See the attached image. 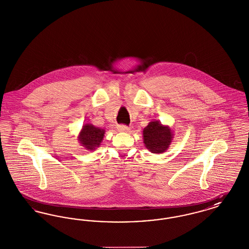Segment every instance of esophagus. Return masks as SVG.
<instances>
[{"instance_id": "34e87169", "label": "esophagus", "mask_w": 249, "mask_h": 249, "mask_svg": "<svg viewBox=\"0 0 249 249\" xmlns=\"http://www.w3.org/2000/svg\"><path fill=\"white\" fill-rule=\"evenodd\" d=\"M118 130H119V131H121V132H127V131L130 130V128L126 125H119Z\"/></svg>"}]
</instances>
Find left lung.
<instances>
[{"instance_id":"obj_1","label":"left lung","mask_w":249,"mask_h":249,"mask_svg":"<svg viewBox=\"0 0 249 249\" xmlns=\"http://www.w3.org/2000/svg\"><path fill=\"white\" fill-rule=\"evenodd\" d=\"M173 131L169 126L162 125L160 121L153 120L142 130L143 143L152 153H163L169 148L173 140Z\"/></svg>"}]
</instances>
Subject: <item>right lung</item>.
I'll list each match as a JSON object with an SVG mask.
<instances>
[{
  "instance_id": "1",
  "label": "right lung",
  "mask_w": 249,
  "mask_h": 249,
  "mask_svg": "<svg viewBox=\"0 0 249 249\" xmlns=\"http://www.w3.org/2000/svg\"><path fill=\"white\" fill-rule=\"evenodd\" d=\"M106 130L97 128L92 124H85L79 133L78 141L88 150H94L100 146Z\"/></svg>"
}]
</instances>
